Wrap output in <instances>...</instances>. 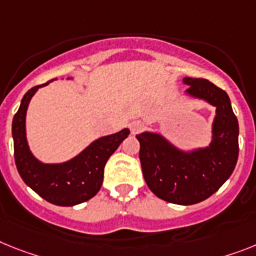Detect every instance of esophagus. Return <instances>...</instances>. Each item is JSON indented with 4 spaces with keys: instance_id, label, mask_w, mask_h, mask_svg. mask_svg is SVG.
I'll return each mask as SVG.
<instances>
[{
    "instance_id": "1",
    "label": "esophagus",
    "mask_w": 256,
    "mask_h": 256,
    "mask_svg": "<svg viewBox=\"0 0 256 256\" xmlns=\"http://www.w3.org/2000/svg\"><path fill=\"white\" fill-rule=\"evenodd\" d=\"M143 128H144V124H142L140 121H134L132 124H130V130H132V134H139V132L143 130Z\"/></svg>"
}]
</instances>
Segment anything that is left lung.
Instances as JSON below:
<instances>
[{"mask_svg":"<svg viewBox=\"0 0 256 256\" xmlns=\"http://www.w3.org/2000/svg\"><path fill=\"white\" fill-rule=\"evenodd\" d=\"M188 94L216 106L210 147L184 154L158 134L136 135L142 170L150 190L169 203L190 206L206 200L224 184L238 160V121L224 90L207 79H184Z\"/></svg>","mask_w":256,"mask_h":256,"instance_id":"8db88e82","label":"left lung"}]
</instances>
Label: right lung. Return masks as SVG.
<instances>
[{
	"instance_id": "add662e5",
	"label": "right lung",
	"mask_w": 256,
	"mask_h": 256,
	"mask_svg": "<svg viewBox=\"0 0 256 256\" xmlns=\"http://www.w3.org/2000/svg\"><path fill=\"white\" fill-rule=\"evenodd\" d=\"M46 82L45 84H48ZM42 84V86H45ZM42 86L31 88L22 98L12 120L14 158L19 174L27 186L42 199L56 206L72 207L90 200L98 194L104 178V168L112 154L130 134L128 128L98 139L79 156L65 164L45 165L31 154L26 140V110L32 95Z\"/></svg>"
}]
</instances>
